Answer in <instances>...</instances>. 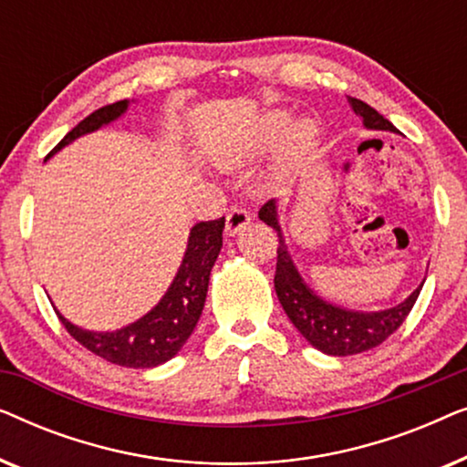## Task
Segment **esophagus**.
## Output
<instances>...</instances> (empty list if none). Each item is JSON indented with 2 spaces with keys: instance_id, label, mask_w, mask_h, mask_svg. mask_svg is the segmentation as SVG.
<instances>
[{
  "instance_id": "obj_1",
  "label": "esophagus",
  "mask_w": 467,
  "mask_h": 467,
  "mask_svg": "<svg viewBox=\"0 0 467 467\" xmlns=\"http://www.w3.org/2000/svg\"><path fill=\"white\" fill-rule=\"evenodd\" d=\"M248 223H251V214H248L244 208H232L225 219V232L227 235H235L240 234Z\"/></svg>"
}]
</instances>
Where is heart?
<instances>
[{"instance_id":"heart-1","label":"heart","mask_w":467,"mask_h":467,"mask_svg":"<svg viewBox=\"0 0 467 467\" xmlns=\"http://www.w3.org/2000/svg\"><path fill=\"white\" fill-rule=\"evenodd\" d=\"M291 127V114L285 110H274L267 112L261 117L257 123H254L251 130L246 133H242L240 138H235L234 142H229L227 146L216 150V163L225 170H235L242 168V165L254 161V159L265 155L267 150L276 149V146L283 142L285 133L289 132L290 136L286 137V161L293 163L297 161L299 157H304L312 146L317 142L318 130L312 120H299L297 125H293V130L289 131Z\"/></svg>"}]
</instances>
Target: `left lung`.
<instances>
[{"instance_id": "8db88e82", "label": "left lung", "mask_w": 467, "mask_h": 467, "mask_svg": "<svg viewBox=\"0 0 467 467\" xmlns=\"http://www.w3.org/2000/svg\"><path fill=\"white\" fill-rule=\"evenodd\" d=\"M348 104L357 117H361L363 127L372 131H391L398 133L393 123L368 106L366 101L348 98ZM259 219L276 229L278 234V259H276V276H274V289H276L278 302L296 325L299 334L308 340L312 347L325 355L347 357L357 355L363 350L379 347L406 321L408 312L417 302L423 283L408 296L404 302L393 306V308L379 312H361L348 310L344 306L331 304L323 299L310 285L306 283L299 274L297 265L293 264L289 248H286L285 234L278 221V203L270 200L259 210Z\"/></svg>"}]
</instances>
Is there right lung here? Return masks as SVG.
Masks as SVG:
<instances>
[{
	"instance_id": "right-lung-1",
	"label": "right lung",
	"mask_w": 467,
	"mask_h": 467,
	"mask_svg": "<svg viewBox=\"0 0 467 467\" xmlns=\"http://www.w3.org/2000/svg\"><path fill=\"white\" fill-rule=\"evenodd\" d=\"M127 108H130V99H123L88 114L55 146L50 155L61 150L63 146L72 144L80 136L110 125L112 120L123 117ZM223 229H225V216L216 221H202L191 227L187 251H184L182 264L178 267L174 280L155 308L146 312L138 321L117 331H88L67 321L55 308L57 317L76 342H80L101 359L133 369L161 366L178 355V350L184 347L200 321L203 304H206L210 272H213L223 246Z\"/></svg>"
}]
</instances>
